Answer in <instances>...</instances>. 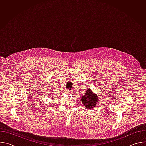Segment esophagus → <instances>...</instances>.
<instances>
[{"mask_svg":"<svg viewBox=\"0 0 146 146\" xmlns=\"http://www.w3.org/2000/svg\"><path fill=\"white\" fill-rule=\"evenodd\" d=\"M66 93H67L68 94H72V92H71L70 91H66Z\"/></svg>","mask_w":146,"mask_h":146,"instance_id":"34e87169","label":"esophagus"}]
</instances>
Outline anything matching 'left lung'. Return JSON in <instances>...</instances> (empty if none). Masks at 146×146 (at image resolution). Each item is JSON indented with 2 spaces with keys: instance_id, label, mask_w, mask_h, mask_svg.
<instances>
[{
  "instance_id": "obj_1",
  "label": "left lung",
  "mask_w": 146,
  "mask_h": 146,
  "mask_svg": "<svg viewBox=\"0 0 146 146\" xmlns=\"http://www.w3.org/2000/svg\"><path fill=\"white\" fill-rule=\"evenodd\" d=\"M83 105L87 109H93L99 103L98 95L93 93L91 89L87 90L85 95L81 98Z\"/></svg>"
}]
</instances>
